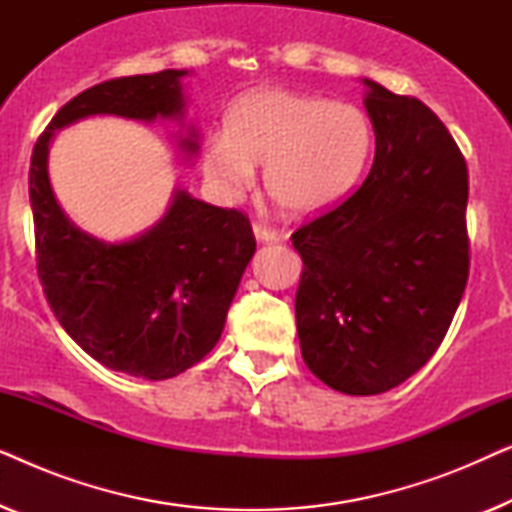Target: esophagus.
Segmentation results:
<instances>
[{"mask_svg": "<svg viewBox=\"0 0 512 512\" xmlns=\"http://www.w3.org/2000/svg\"><path fill=\"white\" fill-rule=\"evenodd\" d=\"M254 235L258 242H279V233L265 221H254Z\"/></svg>", "mask_w": 512, "mask_h": 512, "instance_id": "obj_1", "label": "esophagus"}]
</instances>
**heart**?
<instances>
[{
    "instance_id": "1",
    "label": "heart",
    "mask_w": 512,
    "mask_h": 512,
    "mask_svg": "<svg viewBox=\"0 0 512 512\" xmlns=\"http://www.w3.org/2000/svg\"><path fill=\"white\" fill-rule=\"evenodd\" d=\"M373 151V128L354 104L291 90H256L230 109L226 135L205 151V174L223 193L254 181L265 163V188L284 212L319 214L356 186Z\"/></svg>"
}]
</instances>
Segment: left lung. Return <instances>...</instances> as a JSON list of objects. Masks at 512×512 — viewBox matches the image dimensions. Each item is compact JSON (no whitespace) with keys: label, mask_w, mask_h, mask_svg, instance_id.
Returning a JSON list of instances; mask_svg holds the SVG:
<instances>
[{"label":"left lung","mask_w":512,"mask_h":512,"mask_svg":"<svg viewBox=\"0 0 512 512\" xmlns=\"http://www.w3.org/2000/svg\"><path fill=\"white\" fill-rule=\"evenodd\" d=\"M375 130L368 177L291 235L300 352L349 396L398 387L436 354L471 265L468 170L443 121L417 97L366 79Z\"/></svg>","instance_id":"1"}]
</instances>
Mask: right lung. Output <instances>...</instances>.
<instances>
[{"mask_svg": "<svg viewBox=\"0 0 512 512\" xmlns=\"http://www.w3.org/2000/svg\"><path fill=\"white\" fill-rule=\"evenodd\" d=\"M184 69L121 76L72 97L41 132L30 163L37 275L62 328L111 370L167 380L219 342L240 277L256 251L249 216L179 191L151 230L107 244L72 223L48 181L55 130L95 114L137 121L177 118ZM195 151V144L188 142Z\"/></svg>", "mask_w": 512, "mask_h": 512, "instance_id": "add662e5", "label": "right lung"}]
</instances>
